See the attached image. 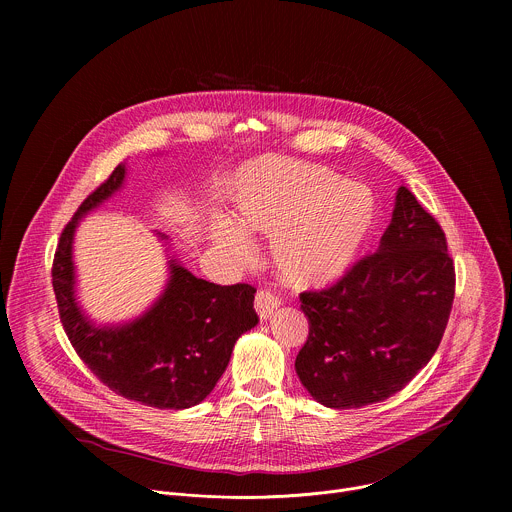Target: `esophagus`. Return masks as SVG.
Masks as SVG:
<instances>
[{"instance_id":"esophagus-1","label":"esophagus","mask_w":512,"mask_h":512,"mask_svg":"<svg viewBox=\"0 0 512 512\" xmlns=\"http://www.w3.org/2000/svg\"><path fill=\"white\" fill-rule=\"evenodd\" d=\"M279 304H281V300H279L275 294H271L269 289H259V291H257V296H255V310H257V314H259L261 320H267V318L279 308Z\"/></svg>"}]
</instances>
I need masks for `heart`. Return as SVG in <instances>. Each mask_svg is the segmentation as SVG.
<instances>
[{
  "mask_svg": "<svg viewBox=\"0 0 512 512\" xmlns=\"http://www.w3.org/2000/svg\"><path fill=\"white\" fill-rule=\"evenodd\" d=\"M245 227L273 241V261L285 281L322 287L356 261L375 227V200L362 186L320 166L259 160L245 168L239 186ZM216 243L237 259L251 257L247 233L225 221Z\"/></svg>",
  "mask_w": 512,
  "mask_h": 512,
  "instance_id": "1",
  "label": "heart"
}]
</instances>
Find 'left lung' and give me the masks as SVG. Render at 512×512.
<instances>
[{
    "instance_id": "left-lung-1",
    "label": "left lung",
    "mask_w": 512,
    "mask_h": 512,
    "mask_svg": "<svg viewBox=\"0 0 512 512\" xmlns=\"http://www.w3.org/2000/svg\"><path fill=\"white\" fill-rule=\"evenodd\" d=\"M456 294L440 223L405 186L379 251L334 285L302 291L310 332L296 373L326 407L352 409L399 393L435 354Z\"/></svg>"
}]
</instances>
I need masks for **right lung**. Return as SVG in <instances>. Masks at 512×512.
Wrapping results in <instances>:
<instances>
[{
  "label": "right lung",
  "mask_w": 512,
  "mask_h": 512,
  "mask_svg": "<svg viewBox=\"0 0 512 512\" xmlns=\"http://www.w3.org/2000/svg\"><path fill=\"white\" fill-rule=\"evenodd\" d=\"M125 166L97 186L64 227L54 261L52 287L62 328L91 373L113 393L158 409L200 403L223 377L237 338L259 316L249 283L216 285L172 261V277L158 304L121 328H95L75 302L72 235L83 214L109 198L123 182Z\"/></svg>",
  "instance_id": "1"
}]
</instances>
